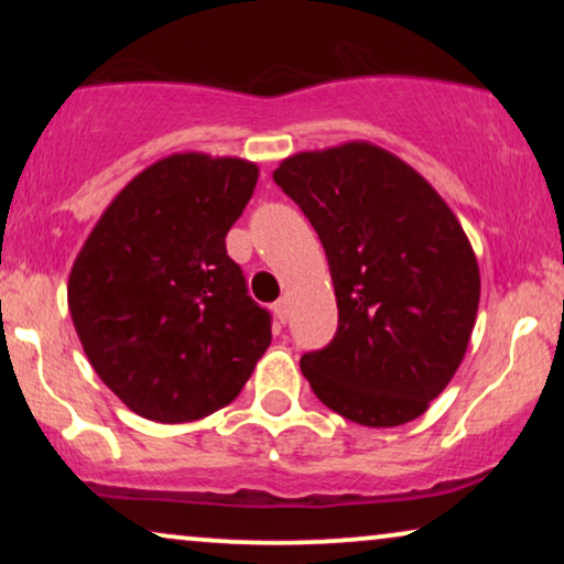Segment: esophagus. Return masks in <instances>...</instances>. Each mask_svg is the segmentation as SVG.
<instances>
[{
    "mask_svg": "<svg viewBox=\"0 0 564 564\" xmlns=\"http://www.w3.org/2000/svg\"><path fill=\"white\" fill-rule=\"evenodd\" d=\"M288 313H290V305H288V300H276V303H274V315H276V321H280V323H284V321H288Z\"/></svg>",
    "mask_w": 564,
    "mask_h": 564,
    "instance_id": "34e87169",
    "label": "esophagus"
}]
</instances>
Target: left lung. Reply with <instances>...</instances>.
<instances>
[{
	"instance_id": "left-lung-1",
	"label": "left lung",
	"mask_w": 564,
	"mask_h": 564,
	"mask_svg": "<svg viewBox=\"0 0 564 564\" xmlns=\"http://www.w3.org/2000/svg\"><path fill=\"white\" fill-rule=\"evenodd\" d=\"M274 182L326 249L338 330L300 359L323 405L361 426L419 419L465 359L480 303L473 243L444 197L369 141L300 151Z\"/></svg>"
}]
</instances>
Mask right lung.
Instances as JSON below:
<instances>
[{
  "instance_id": "add662e5",
  "label": "right lung",
  "mask_w": 564,
  "mask_h": 564,
  "mask_svg": "<svg viewBox=\"0 0 564 564\" xmlns=\"http://www.w3.org/2000/svg\"><path fill=\"white\" fill-rule=\"evenodd\" d=\"M259 166L182 151L153 161L105 207L68 274L89 365L130 411L187 423L228 405L272 344L226 236Z\"/></svg>"
}]
</instances>
